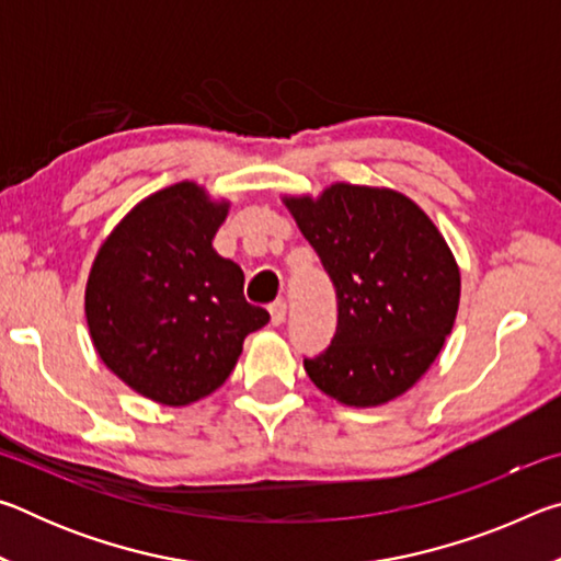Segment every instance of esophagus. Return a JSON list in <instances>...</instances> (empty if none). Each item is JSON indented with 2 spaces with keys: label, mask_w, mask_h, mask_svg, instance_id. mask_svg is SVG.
<instances>
[{
  "label": "esophagus",
  "mask_w": 561,
  "mask_h": 561,
  "mask_svg": "<svg viewBox=\"0 0 561 561\" xmlns=\"http://www.w3.org/2000/svg\"><path fill=\"white\" fill-rule=\"evenodd\" d=\"M270 317H272V324L279 327L284 324V319H287V301L284 299H277L270 304Z\"/></svg>",
  "instance_id": "1"
}]
</instances>
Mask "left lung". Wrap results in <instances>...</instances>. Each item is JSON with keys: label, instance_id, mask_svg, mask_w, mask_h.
I'll list each match as a JSON object with an SVG mask.
<instances>
[{"label": "left lung", "instance_id": "8db88e82", "mask_svg": "<svg viewBox=\"0 0 561 561\" xmlns=\"http://www.w3.org/2000/svg\"><path fill=\"white\" fill-rule=\"evenodd\" d=\"M334 282L331 346L304 368L321 393L354 408L383 405L438 358L460 304V267L438 227L391 187L334 183L284 195Z\"/></svg>", "mask_w": 561, "mask_h": 561}]
</instances>
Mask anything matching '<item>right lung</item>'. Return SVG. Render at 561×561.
<instances>
[{"mask_svg":"<svg viewBox=\"0 0 561 561\" xmlns=\"http://www.w3.org/2000/svg\"><path fill=\"white\" fill-rule=\"evenodd\" d=\"M230 203L193 180L140 201L99 247L87 282L93 348L133 391L190 405L232 374L244 336L270 321L244 299L240 264L213 240Z\"/></svg>","mask_w":561,"mask_h":561,"instance_id":"add662e5","label":"right lung"}]
</instances>
